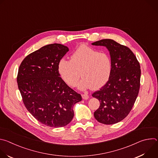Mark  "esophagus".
I'll return each instance as SVG.
<instances>
[{
  "mask_svg": "<svg viewBox=\"0 0 158 158\" xmlns=\"http://www.w3.org/2000/svg\"><path fill=\"white\" fill-rule=\"evenodd\" d=\"M82 98L84 100H87L89 99V96L87 94H82Z\"/></svg>",
  "mask_w": 158,
  "mask_h": 158,
  "instance_id": "1",
  "label": "esophagus"
}]
</instances>
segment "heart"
<instances>
[{
  "label": "heart",
  "mask_w": 158,
  "mask_h": 158,
  "mask_svg": "<svg viewBox=\"0 0 158 158\" xmlns=\"http://www.w3.org/2000/svg\"><path fill=\"white\" fill-rule=\"evenodd\" d=\"M59 73L64 81L74 87L79 78L78 88L85 90L93 87L98 89L108 81L112 71L109 55L85 45H81L71 54V60L62 58L57 65Z\"/></svg>",
  "instance_id": "b5f03b06"
}]
</instances>
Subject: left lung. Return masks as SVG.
Returning <instances> with one entry per match:
<instances>
[{"label": "left lung", "instance_id": "obj_1", "mask_svg": "<svg viewBox=\"0 0 158 158\" xmlns=\"http://www.w3.org/2000/svg\"><path fill=\"white\" fill-rule=\"evenodd\" d=\"M92 45L106 47L112 62L108 81L92 95L100 102L94 116L101 123L116 124L128 115L138 97L140 87V65L127 47L114 40L102 39Z\"/></svg>", "mask_w": 158, "mask_h": 158}]
</instances>
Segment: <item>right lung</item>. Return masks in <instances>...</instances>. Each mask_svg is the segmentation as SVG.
I'll use <instances>...</instances> for the list:
<instances>
[{"instance_id":"right-lung-1","label":"right lung","mask_w":158,"mask_h":158,"mask_svg":"<svg viewBox=\"0 0 158 158\" xmlns=\"http://www.w3.org/2000/svg\"><path fill=\"white\" fill-rule=\"evenodd\" d=\"M69 51L60 44L46 45L28 55L19 66L17 78L23 102L42 124L60 127L74 117V105L82 100L60 77L57 65Z\"/></svg>"}]
</instances>
